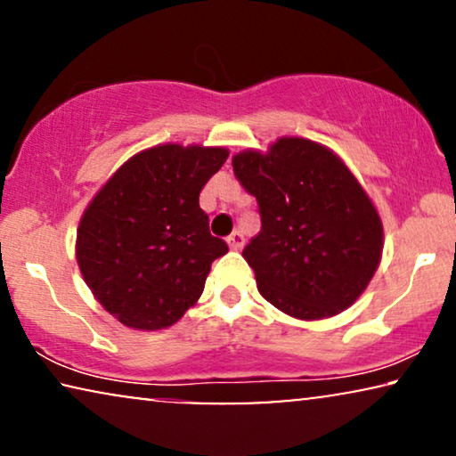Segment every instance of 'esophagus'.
Listing matches in <instances>:
<instances>
[{
    "instance_id": "obj_1",
    "label": "esophagus",
    "mask_w": 456,
    "mask_h": 456,
    "mask_svg": "<svg viewBox=\"0 0 456 456\" xmlns=\"http://www.w3.org/2000/svg\"><path fill=\"white\" fill-rule=\"evenodd\" d=\"M242 245H245V236H242L240 230H234V232L228 236V247L232 248V251H239Z\"/></svg>"
}]
</instances>
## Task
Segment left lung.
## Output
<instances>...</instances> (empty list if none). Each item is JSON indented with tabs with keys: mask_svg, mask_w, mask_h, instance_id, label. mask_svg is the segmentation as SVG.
<instances>
[{
	"mask_svg": "<svg viewBox=\"0 0 456 456\" xmlns=\"http://www.w3.org/2000/svg\"><path fill=\"white\" fill-rule=\"evenodd\" d=\"M257 199L261 232L242 257L265 301L297 320L338 315L363 295L384 248V226L348 166L322 142L280 136L232 158Z\"/></svg>",
	"mask_w": 456,
	"mask_h": 456,
	"instance_id": "8db88e82",
	"label": "left lung"
}]
</instances>
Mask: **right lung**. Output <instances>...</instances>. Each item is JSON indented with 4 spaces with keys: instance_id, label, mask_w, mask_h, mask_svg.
Returning <instances> with one entry per match:
<instances>
[{
    "instance_id": "add662e5",
    "label": "right lung",
    "mask_w": 456,
    "mask_h": 456,
    "mask_svg": "<svg viewBox=\"0 0 456 456\" xmlns=\"http://www.w3.org/2000/svg\"><path fill=\"white\" fill-rule=\"evenodd\" d=\"M226 158V147L155 145L124 161L86 205L77 230L80 273L126 328L176 323L201 297L214 259L228 253L199 208Z\"/></svg>"
}]
</instances>
